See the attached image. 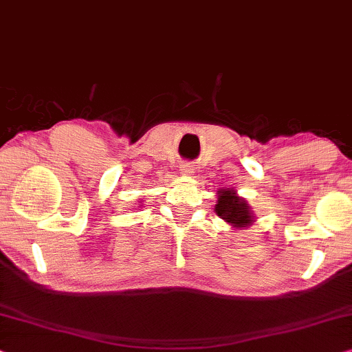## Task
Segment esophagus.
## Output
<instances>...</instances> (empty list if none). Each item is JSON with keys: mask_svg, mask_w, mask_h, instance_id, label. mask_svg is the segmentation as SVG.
Returning a JSON list of instances; mask_svg holds the SVG:
<instances>
[{"mask_svg": "<svg viewBox=\"0 0 352 352\" xmlns=\"http://www.w3.org/2000/svg\"><path fill=\"white\" fill-rule=\"evenodd\" d=\"M179 168H181L182 175H192V173H193V166L190 164H184V165H181Z\"/></svg>", "mask_w": 352, "mask_h": 352, "instance_id": "obj_1", "label": "esophagus"}]
</instances>
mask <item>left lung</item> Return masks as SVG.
Returning <instances> with one entry per match:
<instances>
[{
	"label": "left lung",
	"instance_id": "8db88e82",
	"mask_svg": "<svg viewBox=\"0 0 352 352\" xmlns=\"http://www.w3.org/2000/svg\"><path fill=\"white\" fill-rule=\"evenodd\" d=\"M216 214L232 227H249L254 222L251 208L232 188L217 190Z\"/></svg>",
	"mask_w": 352,
	"mask_h": 352
}]
</instances>
